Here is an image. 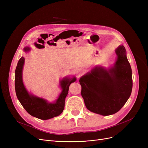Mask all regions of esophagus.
Masks as SVG:
<instances>
[{
    "label": "esophagus",
    "mask_w": 148,
    "mask_h": 148,
    "mask_svg": "<svg viewBox=\"0 0 148 148\" xmlns=\"http://www.w3.org/2000/svg\"><path fill=\"white\" fill-rule=\"evenodd\" d=\"M82 72H83L82 69H77V71H76V73H76L77 77H79V76L82 74Z\"/></svg>",
    "instance_id": "34e87169"
}]
</instances>
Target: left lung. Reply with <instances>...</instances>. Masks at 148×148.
Wrapping results in <instances>:
<instances>
[{"mask_svg": "<svg viewBox=\"0 0 148 148\" xmlns=\"http://www.w3.org/2000/svg\"><path fill=\"white\" fill-rule=\"evenodd\" d=\"M115 52L117 58L113 66L107 69L95 68L79 80L86 108L103 116L119 111L130 98L133 88L132 70L126 50L123 45H119Z\"/></svg>", "mask_w": 148, "mask_h": 148, "instance_id": "left-lung-1", "label": "left lung"}]
</instances>
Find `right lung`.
I'll return each instance as SVG.
<instances>
[{
    "mask_svg": "<svg viewBox=\"0 0 148 148\" xmlns=\"http://www.w3.org/2000/svg\"><path fill=\"white\" fill-rule=\"evenodd\" d=\"M29 47L24 48L25 52L30 51ZM25 63V58L21 57L18 62L15 69V89L20 103L27 112L31 116L42 120H47L60 114L65 107V100L68 95L69 85L75 82L76 78L65 77L60 81L62 89L58 98L54 103H48L47 101L29 94L23 82L22 72Z\"/></svg>",
    "mask_w": 148,
    "mask_h": 148,
    "instance_id": "1",
    "label": "right lung"
}]
</instances>
